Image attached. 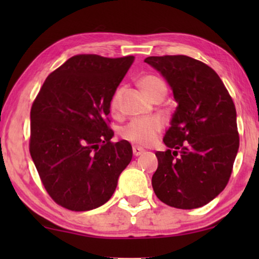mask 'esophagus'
I'll return each mask as SVG.
<instances>
[{"label":"esophagus","instance_id":"34e87169","mask_svg":"<svg viewBox=\"0 0 259 259\" xmlns=\"http://www.w3.org/2000/svg\"><path fill=\"white\" fill-rule=\"evenodd\" d=\"M133 154L136 155V157H138V155H141L144 153V148H141V147H139V146H133Z\"/></svg>","mask_w":259,"mask_h":259}]
</instances>
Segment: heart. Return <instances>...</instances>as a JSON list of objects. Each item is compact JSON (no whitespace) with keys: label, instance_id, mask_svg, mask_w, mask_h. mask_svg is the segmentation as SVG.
Segmentation results:
<instances>
[{"label":"heart","instance_id":"heart-1","mask_svg":"<svg viewBox=\"0 0 259 259\" xmlns=\"http://www.w3.org/2000/svg\"><path fill=\"white\" fill-rule=\"evenodd\" d=\"M140 86L151 99L158 97H165L167 87L160 77L153 74H148L140 79ZM120 95L121 90H118L113 94L109 102V109L112 114H116L120 107ZM164 126V121L159 116H147V118H137L130 121L126 126L122 127L121 137L130 143L147 146L157 139L158 134L160 133Z\"/></svg>","mask_w":259,"mask_h":259}]
</instances>
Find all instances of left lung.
Returning a JSON list of instances; mask_svg holds the SVG:
<instances>
[{"instance_id":"8db88e82","label":"left lung","mask_w":259,"mask_h":259,"mask_svg":"<svg viewBox=\"0 0 259 259\" xmlns=\"http://www.w3.org/2000/svg\"><path fill=\"white\" fill-rule=\"evenodd\" d=\"M178 102L152 177L154 193L172 207L191 210L213 200L228 185L239 136L232 98L211 67L186 55L148 56Z\"/></svg>"}]
</instances>
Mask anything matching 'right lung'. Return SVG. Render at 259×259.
I'll return each instance as SVG.
<instances>
[{
    "instance_id": "add662e5",
    "label": "right lung",
    "mask_w": 259,
    "mask_h": 259,
    "mask_svg": "<svg viewBox=\"0 0 259 259\" xmlns=\"http://www.w3.org/2000/svg\"><path fill=\"white\" fill-rule=\"evenodd\" d=\"M134 56H72L49 74L30 109L29 152L52 199L90 211L111 199L132 160L128 141L112 143L109 102Z\"/></svg>"
}]
</instances>
